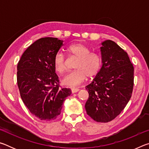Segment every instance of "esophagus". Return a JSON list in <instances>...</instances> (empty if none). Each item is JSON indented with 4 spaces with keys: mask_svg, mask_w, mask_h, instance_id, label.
<instances>
[{
    "mask_svg": "<svg viewBox=\"0 0 149 149\" xmlns=\"http://www.w3.org/2000/svg\"><path fill=\"white\" fill-rule=\"evenodd\" d=\"M79 89H78V88H72V93H77V91H79Z\"/></svg>",
    "mask_w": 149,
    "mask_h": 149,
    "instance_id": "1",
    "label": "esophagus"
}]
</instances>
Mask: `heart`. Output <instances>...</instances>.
<instances>
[{
  "mask_svg": "<svg viewBox=\"0 0 149 149\" xmlns=\"http://www.w3.org/2000/svg\"><path fill=\"white\" fill-rule=\"evenodd\" d=\"M69 56L77 58L74 71L70 72L62 79L64 85L69 87H75L84 81L86 78L93 77L97 75L101 68L102 58L99 54L91 52L89 47L81 43H74L65 49ZM54 65L56 71L62 74L65 71V59L60 52L55 55Z\"/></svg>",
  "mask_w": 149,
  "mask_h": 149,
  "instance_id": "heart-1",
  "label": "heart"
}]
</instances>
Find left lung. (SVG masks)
Listing matches in <instances>:
<instances>
[{
  "label": "left lung",
  "instance_id": "8db88e82",
  "mask_svg": "<svg viewBox=\"0 0 149 149\" xmlns=\"http://www.w3.org/2000/svg\"><path fill=\"white\" fill-rule=\"evenodd\" d=\"M100 52L102 65L85 87L89 99L85 107L93 120L107 123L120 114L132 97L134 68L127 52L111 40L102 42Z\"/></svg>",
  "mask_w": 149,
  "mask_h": 149
}]
</instances>
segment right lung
I'll return each instance as SVG.
<instances>
[{"instance_id": "1", "label": "right lung", "mask_w": 149, "mask_h": 149, "mask_svg": "<svg viewBox=\"0 0 149 149\" xmlns=\"http://www.w3.org/2000/svg\"><path fill=\"white\" fill-rule=\"evenodd\" d=\"M63 46L61 40L44 37L31 44L17 65L20 97L29 112L41 120H54L61 113L63 102L71 95L59 84L54 58Z\"/></svg>"}]
</instances>
